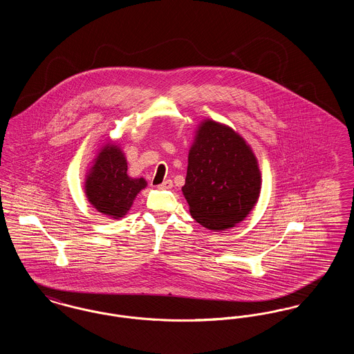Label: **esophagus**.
I'll use <instances>...</instances> for the list:
<instances>
[{
  "label": "esophagus",
  "instance_id": "34e87169",
  "mask_svg": "<svg viewBox=\"0 0 354 354\" xmlns=\"http://www.w3.org/2000/svg\"><path fill=\"white\" fill-rule=\"evenodd\" d=\"M171 187H172V180H169V179L165 180L163 183H160V185H158L159 189H169Z\"/></svg>",
  "mask_w": 354,
  "mask_h": 354
}]
</instances>
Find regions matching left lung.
I'll return each mask as SVG.
<instances>
[{"instance_id":"obj_1","label":"left lung","mask_w":354,"mask_h":354,"mask_svg":"<svg viewBox=\"0 0 354 354\" xmlns=\"http://www.w3.org/2000/svg\"><path fill=\"white\" fill-rule=\"evenodd\" d=\"M260 185L256 158L243 138L205 120L188 153L182 188L192 218L212 231L234 227L257 202Z\"/></svg>"}]
</instances>
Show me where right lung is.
Here are the masks:
<instances>
[{"instance_id":"add662e5","label":"right lung","mask_w":354,"mask_h":354,"mask_svg":"<svg viewBox=\"0 0 354 354\" xmlns=\"http://www.w3.org/2000/svg\"><path fill=\"white\" fill-rule=\"evenodd\" d=\"M146 185L143 178L131 179L127 175L126 159L117 146H106L86 180V195L95 209L118 219Z\"/></svg>"}]
</instances>
